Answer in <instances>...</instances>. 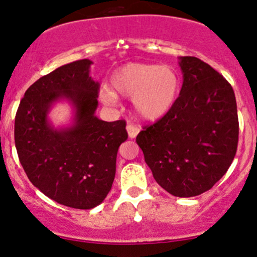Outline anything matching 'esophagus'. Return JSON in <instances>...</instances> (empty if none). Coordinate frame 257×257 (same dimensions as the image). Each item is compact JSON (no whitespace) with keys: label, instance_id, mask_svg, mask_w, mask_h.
<instances>
[{"label":"esophagus","instance_id":"esophagus-1","mask_svg":"<svg viewBox=\"0 0 257 257\" xmlns=\"http://www.w3.org/2000/svg\"><path fill=\"white\" fill-rule=\"evenodd\" d=\"M126 132H128V137L131 139H134L137 138V135L139 134V132H140V129L138 128V126L133 125L129 123L128 125H126Z\"/></svg>","mask_w":257,"mask_h":257}]
</instances>
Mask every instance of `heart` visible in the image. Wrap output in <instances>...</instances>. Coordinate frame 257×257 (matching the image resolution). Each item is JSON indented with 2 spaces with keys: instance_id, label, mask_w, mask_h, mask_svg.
Wrapping results in <instances>:
<instances>
[{
  "instance_id": "heart-1",
  "label": "heart",
  "mask_w": 257,
  "mask_h": 257,
  "mask_svg": "<svg viewBox=\"0 0 257 257\" xmlns=\"http://www.w3.org/2000/svg\"><path fill=\"white\" fill-rule=\"evenodd\" d=\"M180 93V79L170 66L143 63L125 64L112 73L110 88L102 85L99 96L106 105L117 96L132 98L138 118L155 122L172 110Z\"/></svg>"
}]
</instances>
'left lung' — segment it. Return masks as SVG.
I'll return each mask as SVG.
<instances>
[{
  "label": "left lung",
  "mask_w": 257,
  "mask_h": 257,
  "mask_svg": "<svg viewBox=\"0 0 257 257\" xmlns=\"http://www.w3.org/2000/svg\"><path fill=\"white\" fill-rule=\"evenodd\" d=\"M180 95L169 113L137 137L147 166L175 197L210 190L232 164L239 123L231 84L196 57H180Z\"/></svg>",
  "instance_id": "left-lung-1"
}]
</instances>
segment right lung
Segmentation results:
<instances>
[{
	"label": "right lung",
	"mask_w": 257,
	"mask_h": 257,
	"mask_svg": "<svg viewBox=\"0 0 257 257\" xmlns=\"http://www.w3.org/2000/svg\"><path fill=\"white\" fill-rule=\"evenodd\" d=\"M89 59L63 65L25 91L14 123L19 161L32 185L47 197L75 209L99 205L110 192L118 147L128 139L125 120L95 116L99 83L89 76ZM66 99L73 124L54 128L48 113Z\"/></svg>",
	"instance_id": "add662e5"
}]
</instances>
